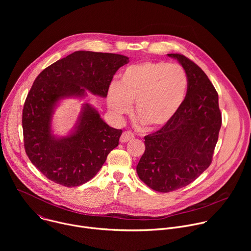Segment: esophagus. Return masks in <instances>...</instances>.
Segmentation results:
<instances>
[{"label":"esophagus","mask_w":251,"mask_h":251,"mask_svg":"<svg viewBox=\"0 0 251 251\" xmlns=\"http://www.w3.org/2000/svg\"><path fill=\"white\" fill-rule=\"evenodd\" d=\"M134 134L130 131H125L122 133L121 137H120V142L121 143H127V142H130L134 139Z\"/></svg>","instance_id":"34e87169"}]
</instances>
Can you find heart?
<instances>
[{"instance_id": "heart-1", "label": "heart", "mask_w": 251, "mask_h": 251, "mask_svg": "<svg viewBox=\"0 0 251 251\" xmlns=\"http://www.w3.org/2000/svg\"><path fill=\"white\" fill-rule=\"evenodd\" d=\"M189 89L184 67L164 61H143L127 66L118 82L110 84L107 104L118 118L132 110L152 129L169 124L183 106Z\"/></svg>"}]
</instances>
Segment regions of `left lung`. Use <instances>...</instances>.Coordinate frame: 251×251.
<instances>
[{"instance_id":"obj_1","label":"left lung","mask_w":251,"mask_h":251,"mask_svg":"<svg viewBox=\"0 0 251 251\" xmlns=\"http://www.w3.org/2000/svg\"><path fill=\"white\" fill-rule=\"evenodd\" d=\"M168 56L186 70L187 97L169 124L145 136L136 168L140 180L160 193L188 186L209 167L222 127L219 95L202 69L183 54Z\"/></svg>"}]
</instances>
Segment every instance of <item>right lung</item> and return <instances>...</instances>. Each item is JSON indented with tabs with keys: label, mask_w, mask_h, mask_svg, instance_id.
Wrapping results in <instances>:
<instances>
[{
	"label": "right lung",
	"mask_w": 251,
	"mask_h": 251,
	"mask_svg": "<svg viewBox=\"0 0 251 251\" xmlns=\"http://www.w3.org/2000/svg\"><path fill=\"white\" fill-rule=\"evenodd\" d=\"M129 62L125 55L78 50L44 69L35 78L24 105L25 153L49 180L77 187L98 173L118 146L122 130L106 124L88 103L83 104L75 130L65 137L51 133L58 101L91 92L106 97L116 71Z\"/></svg>",
	"instance_id": "1"
}]
</instances>
